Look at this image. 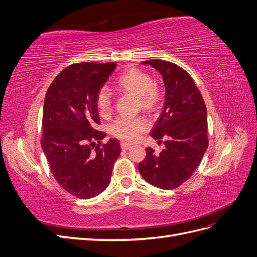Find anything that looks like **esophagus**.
I'll use <instances>...</instances> for the list:
<instances>
[{
    "instance_id": "34e87169",
    "label": "esophagus",
    "mask_w": 257,
    "mask_h": 257,
    "mask_svg": "<svg viewBox=\"0 0 257 257\" xmlns=\"http://www.w3.org/2000/svg\"><path fill=\"white\" fill-rule=\"evenodd\" d=\"M131 147H132V145H131V144H128V143H125V142L121 143V148H122V150H124V151L128 150Z\"/></svg>"
}]
</instances>
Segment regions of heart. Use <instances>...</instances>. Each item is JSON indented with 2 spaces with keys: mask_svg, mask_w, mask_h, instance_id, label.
<instances>
[{
  "mask_svg": "<svg viewBox=\"0 0 257 257\" xmlns=\"http://www.w3.org/2000/svg\"><path fill=\"white\" fill-rule=\"evenodd\" d=\"M118 85L139 97L141 105L146 109H152L158 104L160 93L152 83L151 77L137 68H131L118 78ZM96 104L102 113L109 112L112 105V93L107 85H103L97 92ZM148 127V121L141 116H120L111 125V133L121 139L133 142Z\"/></svg>",
  "mask_w": 257,
  "mask_h": 257,
  "instance_id": "b5f03b06",
  "label": "heart"
}]
</instances>
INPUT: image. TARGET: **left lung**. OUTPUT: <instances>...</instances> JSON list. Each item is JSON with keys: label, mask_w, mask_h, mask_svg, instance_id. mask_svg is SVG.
Here are the masks:
<instances>
[{"label": "left lung", "mask_w": 257, "mask_h": 257, "mask_svg": "<svg viewBox=\"0 0 257 257\" xmlns=\"http://www.w3.org/2000/svg\"><path fill=\"white\" fill-rule=\"evenodd\" d=\"M162 75L165 85V102L151 136L165 148L155 154L146 149V158L138 170L147 182L163 190H173L195 172L208 148L207 108L192 77L183 68L164 60H149Z\"/></svg>", "instance_id": "left-lung-1"}]
</instances>
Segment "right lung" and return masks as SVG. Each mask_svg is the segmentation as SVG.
Returning <instances> with one entry per match:
<instances>
[{"instance_id":"obj_1","label":"right lung","mask_w":257,"mask_h":257,"mask_svg":"<svg viewBox=\"0 0 257 257\" xmlns=\"http://www.w3.org/2000/svg\"><path fill=\"white\" fill-rule=\"evenodd\" d=\"M115 63L83 62L63 69L46 93L42 148L53 177L66 192L80 199L97 196L110 182L119 142L95 130L99 124L96 96Z\"/></svg>"}]
</instances>
